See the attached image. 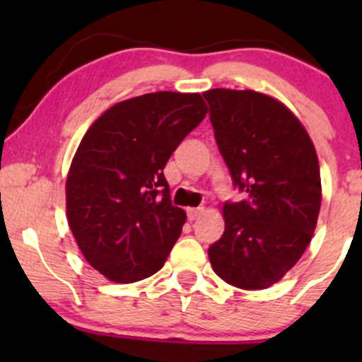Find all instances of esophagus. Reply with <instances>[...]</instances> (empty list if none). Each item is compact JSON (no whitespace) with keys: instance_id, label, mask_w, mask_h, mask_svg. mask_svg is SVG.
Listing matches in <instances>:
<instances>
[{"instance_id":"34e87169","label":"esophagus","mask_w":362,"mask_h":362,"mask_svg":"<svg viewBox=\"0 0 362 362\" xmlns=\"http://www.w3.org/2000/svg\"><path fill=\"white\" fill-rule=\"evenodd\" d=\"M202 213H204V207H190V209H187V219L195 221Z\"/></svg>"}]
</instances>
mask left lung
I'll return each mask as SVG.
<instances>
[{
	"label": "left lung",
	"instance_id": "obj_1",
	"mask_svg": "<svg viewBox=\"0 0 362 362\" xmlns=\"http://www.w3.org/2000/svg\"><path fill=\"white\" fill-rule=\"evenodd\" d=\"M209 119L235 187L224 233L209 247L214 272L242 289H265L296 265L322 206L317 151L288 107L253 90H207Z\"/></svg>",
	"mask_w": 362,
	"mask_h": 362
}]
</instances>
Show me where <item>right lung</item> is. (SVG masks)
Instances as JSON below:
<instances>
[{
	"instance_id": "1",
	"label": "right lung",
	"mask_w": 362,
	"mask_h": 362,
	"mask_svg": "<svg viewBox=\"0 0 362 362\" xmlns=\"http://www.w3.org/2000/svg\"><path fill=\"white\" fill-rule=\"evenodd\" d=\"M199 93L156 91L115 103L91 124L66 180V213L85 259L114 282L160 271L182 233L168 158L206 117Z\"/></svg>"
}]
</instances>
